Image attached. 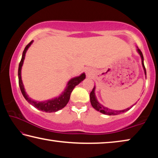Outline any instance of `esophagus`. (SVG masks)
I'll use <instances>...</instances> for the list:
<instances>
[{
  "mask_svg": "<svg viewBox=\"0 0 158 158\" xmlns=\"http://www.w3.org/2000/svg\"><path fill=\"white\" fill-rule=\"evenodd\" d=\"M85 72H86V74H87L88 76L90 75V74H91L92 73H93L92 70H91V69H87L86 71H85Z\"/></svg>",
  "mask_w": 158,
  "mask_h": 158,
  "instance_id": "34e87169",
  "label": "esophagus"
}]
</instances>
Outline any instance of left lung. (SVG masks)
Returning <instances> with one entry per match:
<instances>
[{"label":"left lung","instance_id":"left-lung-1","mask_svg":"<svg viewBox=\"0 0 158 158\" xmlns=\"http://www.w3.org/2000/svg\"><path fill=\"white\" fill-rule=\"evenodd\" d=\"M137 52H139V53L140 56H141V60H142V65H143V69H144V73H145V74L146 75V68H145V66H144V64H143V56L142 52H141V50L139 49H137ZM90 103H91V105L93 106V107L95 109H96V110L98 111L101 112V113H102L104 114H106V115H109V116H111V115H118V114L124 113V112L130 110V108L133 106L132 105V106H131V107L125 109H124V110H120V111L112 110V109H109L108 108L105 107V106H104L103 105H100V104L98 102L97 99H96L95 95V86L93 89L92 91L90 92Z\"/></svg>","mask_w":158,"mask_h":158}]
</instances>
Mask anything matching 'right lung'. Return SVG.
I'll use <instances>...</instances> for the list:
<instances>
[{
  "label": "right lung",
  "instance_id": "obj_1",
  "mask_svg": "<svg viewBox=\"0 0 158 158\" xmlns=\"http://www.w3.org/2000/svg\"><path fill=\"white\" fill-rule=\"evenodd\" d=\"M32 42H33V40H32L30 43H28L27 45H26V47H25V49L23 52L22 58H21L19 65V69H18L19 85L21 93H22V95H23V97H24L26 100H27L31 105L35 106V107L37 108V109H39V110H41L42 111H45V112H49V113L50 112H56L58 110H60L61 109H63V107H65L69 100L71 93L73 90L74 88L77 85H78L80 82L82 81L85 78V75L84 73H83L79 77H74L73 79H72L70 81L68 82L65 90H64V92H63L62 94H61L58 98L52 99V100H49L47 101H44V102H37V101L33 100V99L29 98L28 95L26 94V93L25 92L24 87H23L22 80H21V67H22V65H23V60H24L25 58L26 52L28 49V47L31 46Z\"/></svg>",
  "mask_w": 158,
  "mask_h": 158
}]
</instances>
